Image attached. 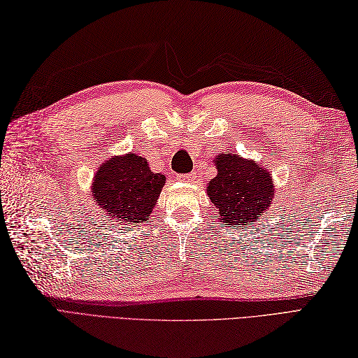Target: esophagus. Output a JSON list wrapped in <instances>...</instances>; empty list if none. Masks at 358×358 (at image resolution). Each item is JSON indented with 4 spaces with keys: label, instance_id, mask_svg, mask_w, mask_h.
<instances>
[{
    "label": "esophagus",
    "instance_id": "34e87169",
    "mask_svg": "<svg viewBox=\"0 0 358 358\" xmlns=\"http://www.w3.org/2000/svg\"><path fill=\"white\" fill-rule=\"evenodd\" d=\"M197 178L196 173H189V174H179L178 180L180 182H185V184H191V182H194Z\"/></svg>",
    "mask_w": 358,
    "mask_h": 358
}]
</instances>
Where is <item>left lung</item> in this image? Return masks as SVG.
Listing matches in <instances>:
<instances>
[{
	"mask_svg": "<svg viewBox=\"0 0 358 358\" xmlns=\"http://www.w3.org/2000/svg\"><path fill=\"white\" fill-rule=\"evenodd\" d=\"M213 162L217 174L208 182L206 194L219 209L215 219L232 229L254 226L275 199L272 173L237 153H219Z\"/></svg>",
	"mask_w": 358,
	"mask_h": 358,
	"instance_id": "1",
	"label": "left lung"
}]
</instances>
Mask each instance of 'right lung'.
Instances as JSON below:
<instances>
[{
  "label": "right lung",
  "mask_w": 358,
  "mask_h": 358,
  "mask_svg": "<svg viewBox=\"0 0 358 358\" xmlns=\"http://www.w3.org/2000/svg\"><path fill=\"white\" fill-rule=\"evenodd\" d=\"M164 185L162 173H153L144 156L129 152L99 165L91 196L106 220L139 224L150 219Z\"/></svg>",
  "instance_id": "right-lung-1"
}]
</instances>
